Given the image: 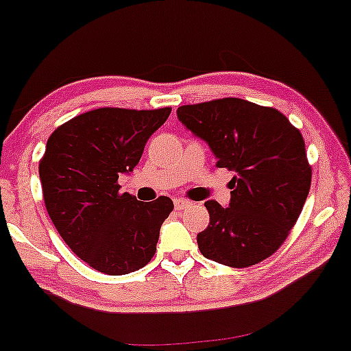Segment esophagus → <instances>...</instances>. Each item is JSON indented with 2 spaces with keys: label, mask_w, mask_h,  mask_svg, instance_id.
Wrapping results in <instances>:
<instances>
[{
  "label": "esophagus",
  "mask_w": 351,
  "mask_h": 351,
  "mask_svg": "<svg viewBox=\"0 0 351 351\" xmlns=\"http://www.w3.org/2000/svg\"><path fill=\"white\" fill-rule=\"evenodd\" d=\"M189 206H191V202H189L188 199H183V197H176L175 199V209L181 210V209L189 208Z\"/></svg>",
  "instance_id": "1"
}]
</instances>
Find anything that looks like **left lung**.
<instances>
[{"label":"left lung","instance_id":"1","mask_svg":"<svg viewBox=\"0 0 351 351\" xmlns=\"http://www.w3.org/2000/svg\"><path fill=\"white\" fill-rule=\"evenodd\" d=\"M178 119L209 145L219 168L235 171L230 202H204L208 229L197 234L206 258L247 268L273 255L304 208L312 170L299 130L273 108L240 98L178 108Z\"/></svg>","mask_w":351,"mask_h":351}]
</instances>
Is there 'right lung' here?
<instances>
[{
	"label": "right lung",
	"instance_id": "obj_1",
	"mask_svg": "<svg viewBox=\"0 0 351 351\" xmlns=\"http://www.w3.org/2000/svg\"><path fill=\"white\" fill-rule=\"evenodd\" d=\"M170 112L93 109L49 137L39 165L45 208L65 243L101 273L137 271L157 252L171 199L137 201L119 193L117 180L137 167L147 141Z\"/></svg>",
	"mask_w": 351,
	"mask_h": 351
}]
</instances>
